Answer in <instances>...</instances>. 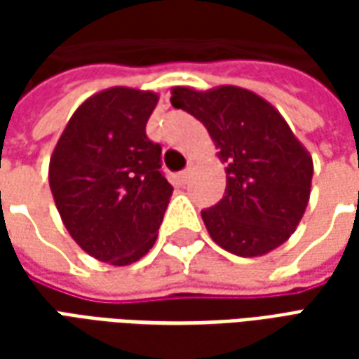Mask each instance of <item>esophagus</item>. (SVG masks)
<instances>
[{
  "label": "esophagus",
  "mask_w": 359,
  "mask_h": 359,
  "mask_svg": "<svg viewBox=\"0 0 359 359\" xmlns=\"http://www.w3.org/2000/svg\"><path fill=\"white\" fill-rule=\"evenodd\" d=\"M190 175H192V167H188V169H184V171L180 172L179 175L180 182H187V180L190 179Z\"/></svg>",
  "instance_id": "esophagus-1"
}]
</instances>
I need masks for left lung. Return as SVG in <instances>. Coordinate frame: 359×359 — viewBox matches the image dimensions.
<instances>
[{"label": "left lung", "mask_w": 359, "mask_h": 359, "mask_svg": "<svg viewBox=\"0 0 359 359\" xmlns=\"http://www.w3.org/2000/svg\"><path fill=\"white\" fill-rule=\"evenodd\" d=\"M171 103L208 128L225 163V196L202 211L215 244L241 257L269 254L304 217L313 159L267 100L241 86L171 88Z\"/></svg>", "instance_id": "1"}]
</instances>
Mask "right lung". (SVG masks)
Instances as JSON below:
<instances>
[{"instance_id": "1", "label": "right lung", "mask_w": 359, "mask_h": 359, "mask_svg": "<svg viewBox=\"0 0 359 359\" xmlns=\"http://www.w3.org/2000/svg\"><path fill=\"white\" fill-rule=\"evenodd\" d=\"M159 95L113 86L76 107L50 159V188L63 225L86 254L123 267L156 244L172 194L161 146L146 136Z\"/></svg>"}]
</instances>
